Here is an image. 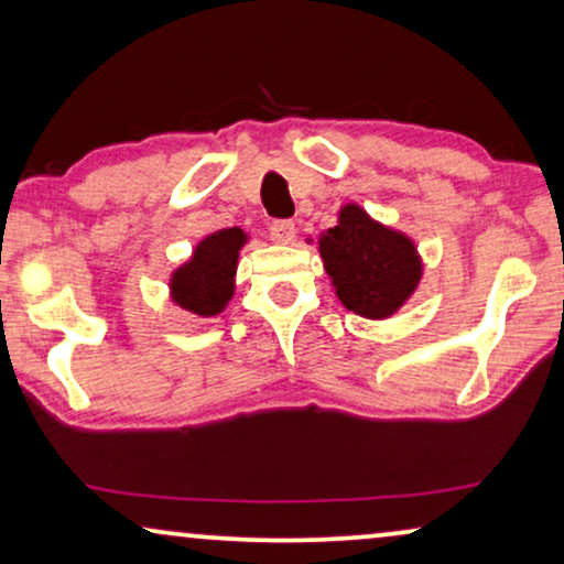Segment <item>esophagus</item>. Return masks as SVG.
I'll list each match as a JSON object with an SVG mask.
<instances>
[{
	"instance_id": "1",
	"label": "esophagus",
	"mask_w": 564,
	"mask_h": 564,
	"mask_svg": "<svg viewBox=\"0 0 564 564\" xmlns=\"http://www.w3.org/2000/svg\"><path fill=\"white\" fill-rule=\"evenodd\" d=\"M269 236H272V241H276V243H292L295 241V223L274 220L272 226H269Z\"/></svg>"
}]
</instances>
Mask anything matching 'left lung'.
<instances>
[{
	"label": "left lung",
	"instance_id": "left-lung-1",
	"mask_svg": "<svg viewBox=\"0 0 564 564\" xmlns=\"http://www.w3.org/2000/svg\"><path fill=\"white\" fill-rule=\"evenodd\" d=\"M321 257L336 295L365 318H388L421 280L411 238L380 226L357 205H346L338 226L321 236Z\"/></svg>",
	"mask_w": 564,
	"mask_h": 564
}]
</instances>
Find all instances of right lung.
Here are the masks:
<instances>
[{"label": "right lung", "mask_w": 564, "mask_h": 564, "mask_svg": "<svg viewBox=\"0 0 564 564\" xmlns=\"http://www.w3.org/2000/svg\"><path fill=\"white\" fill-rule=\"evenodd\" d=\"M246 243L241 228H226L207 236L172 280L176 305L195 315H218L234 295L238 249Z\"/></svg>", "instance_id": "add662e5"}]
</instances>
